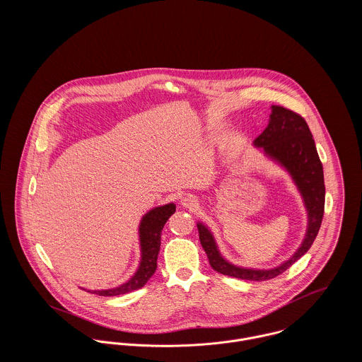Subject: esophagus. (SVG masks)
I'll list each match as a JSON object with an SVG mask.
<instances>
[{
	"mask_svg": "<svg viewBox=\"0 0 362 362\" xmlns=\"http://www.w3.org/2000/svg\"><path fill=\"white\" fill-rule=\"evenodd\" d=\"M181 205L184 207H188V209H197L198 207V199L191 195V194H185L182 198H181Z\"/></svg>",
	"mask_w": 362,
	"mask_h": 362,
	"instance_id": "esophagus-1",
	"label": "esophagus"
}]
</instances>
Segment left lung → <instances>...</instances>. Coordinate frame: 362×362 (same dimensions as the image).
Segmentation results:
<instances>
[{"label":"left lung","instance_id":"8db88e82","mask_svg":"<svg viewBox=\"0 0 362 362\" xmlns=\"http://www.w3.org/2000/svg\"><path fill=\"white\" fill-rule=\"evenodd\" d=\"M270 108L269 124L252 145L267 160L283 168L296 185L307 211V230L303 243L290 258L274 267H245L224 258L211 230L204 221L197 223L199 240L210 266L221 274L250 281L273 279L304 257L317 235L325 209L323 167L308 124L291 110L280 105H272Z\"/></svg>","mask_w":362,"mask_h":362}]
</instances>
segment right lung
Returning <instances> with one entry per match:
<instances>
[{"label": "right lung", "mask_w": 362, "mask_h": 362, "mask_svg": "<svg viewBox=\"0 0 362 362\" xmlns=\"http://www.w3.org/2000/svg\"><path fill=\"white\" fill-rule=\"evenodd\" d=\"M174 211H175V204L170 202L161 206L152 207L142 216L138 226L139 250H141L139 264L135 273L127 281H124L117 287H110L104 290H86V288L83 290L98 296L112 297V296H122V294L142 288L149 281V279L155 274L157 257L160 251L161 230L165 221L168 220V217Z\"/></svg>", "instance_id": "add662e5"}]
</instances>
